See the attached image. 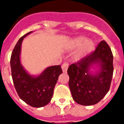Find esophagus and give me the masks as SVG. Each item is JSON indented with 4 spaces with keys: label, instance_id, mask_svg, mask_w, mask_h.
<instances>
[{
    "label": "esophagus",
    "instance_id": "34e87169",
    "mask_svg": "<svg viewBox=\"0 0 124 124\" xmlns=\"http://www.w3.org/2000/svg\"><path fill=\"white\" fill-rule=\"evenodd\" d=\"M69 63L67 62H64V63L62 64V71H63V73H65L66 71H67V69L69 68Z\"/></svg>",
    "mask_w": 124,
    "mask_h": 124
}]
</instances>
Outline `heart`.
Returning a JSON list of instances; mask_svg holds the SVG:
<instances>
[{"label":"heart","mask_w":124,"mask_h":124,"mask_svg":"<svg viewBox=\"0 0 124 124\" xmlns=\"http://www.w3.org/2000/svg\"><path fill=\"white\" fill-rule=\"evenodd\" d=\"M93 42L91 40H85L84 37H78L73 40L71 43V48L79 47V49L75 53V55L77 58L82 57L87 53H88L93 47Z\"/></svg>","instance_id":"1"}]
</instances>
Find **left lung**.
I'll list each match as a JSON object with an SVG mask.
<instances>
[{
    "label": "left lung",
    "instance_id": "obj_1",
    "mask_svg": "<svg viewBox=\"0 0 124 124\" xmlns=\"http://www.w3.org/2000/svg\"><path fill=\"white\" fill-rule=\"evenodd\" d=\"M94 64L100 70L90 71ZM113 55L105 41L99 43L93 51L69 66V85L74 101L84 106L97 104L109 91L113 78Z\"/></svg>",
    "mask_w": 124,
    "mask_h": 124
}]
</instances>
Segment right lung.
Returning a JSON list of instances; mask_svg holds the SVG:
<instances>
[{
  "label": "right lung",
  "instance_id": "1",
  "mask_svg": "<svg viewBox=\"0 0 124 124\" xmlns=\"http://www.w3.org/2000/svg\"><path fill=\"white\" fill-rule=\"evenodd\" d=\"M32 32L23 36L16 44L11 55L10 65L14 86L20 99L32 107L40 108L50 102L62 70L61 65L51 66L37 76L25 71L20 61L21 44L23 39Z\"/></svg>",
  "mask_w": 124,
  "mask_h": 124
}]
</instances>
